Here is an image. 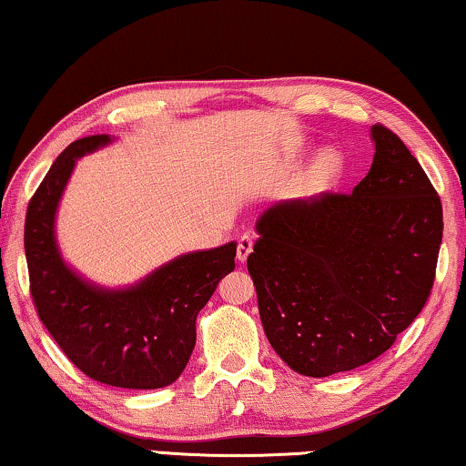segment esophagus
I'll return each mask as SVG.
<instances>
[{
    "label": "esophagus",
    "instance_id": "34e87169",
    "mask_svg": "<svg viewBox=\"0 0 466 466\" xmlns=\"http://www.w3.org/2000/svg\"><path fill=\"white\" fill-rule=\"evenodd\" d=\"M252 249H254V239L249 238V235H241L238 241V260L246 262L248 256L252 254Z\"/></svg>",
    "mask_w": 466,
    "mask_h": 466
}]
</instances>
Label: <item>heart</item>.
<instances>
[{
	"label": "heart",
	"instance_id": "b5f03b06",
	"mask_svg": "<svg viewBox=\"0 0 466 466\" xmlns=\"http://www.w3.org/2000/svg\"><path fill=\"white\" fill-rule=\"evenodd\" d=\"M342 166L345 161H342V153L339 149L334 147L321 149L307 166V170L300 174L299 193L302 198H315V195L328 191L340 178Z\"/></svg>",
	"mask_w": 466,
	"mask_h": 466
}]
</instances>
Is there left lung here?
<instances>
[{
  "instance_id": "1",
  "label": "left lung",
  "mask_w": 466,
  "mask_h": 466,
  "mask_svg": "<svg viewBox=\"0 0 466 466\" xmlns=\"http://www.w3.org/2000/svg\"><path fill=\"white\" fill-rule=\"evenodd\" d=\"M370 138L372 166L353 193L281 201L256 220L248 271L262 328L302 376L376 360L433 288L441 201L393 132L372 126Z\"/></svg>"
}]
</instances>
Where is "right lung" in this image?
I'll return each mask as SVG.
<instances>
[{"label": "right lung", "instance_id": "1", "mask_svg": "<svg viewBox=\"0 0 466 466\" xmlns=\"http://www.w3.org/2000/svg\"><path fill=\"white\" fill-rule=\"evenodd\" d=\"M109 134L66 147L29 201L25 254L39 319L65 355L90 379L121 389H161L183 374L195 349V321L235 268L238 241L195 249L153 268L130 286L87 279L65 260L56 214L84 155L105 149Z\"/></svg>", "mask_w": 466, "mask_h": 466}]
</instances>
